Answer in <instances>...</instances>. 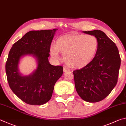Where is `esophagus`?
Returning a JSON list of instances; mask_svg holds the SVG:
<instances>
[{"mask_svg": "<svg viewBox=\"0 0 126 126\" xmlns=\"http://www.w3.org/2000/svg\"><path fill=\"white\" fill-rule=\"evenodd\" d=\"M70 70L69 69H67V68H65L64 67L63 68V72H67V71H69Z\"/></svg>", "mask_w": 126, "mask_h": 126, "instance_id": "obj_1", "label": "esophagus"}]
</instances>
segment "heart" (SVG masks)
Wrapping results in <instances>:
<instances>
[{"label": "heart", "mask_w": 126, "mask_h": 126, "mask_svg": "<svg viewBox=\"0 0 126 126\" xmlns=\"http://www.w3.org/2000/svg\"><path fill=\"white\" fill-rule=\"evenodd\" d=\"M98 45L96 37L91 35H75L59 39L56 46H52L50 54L58 59L59 51L63 54V59L69 66L72 68L85 67L95 55Z\"/></svg>", "instance_id": "heart-1"}]
</instances>
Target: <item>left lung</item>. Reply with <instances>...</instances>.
<instances>
[{
    "label": "left lung",
    "instance_id": "8db88e82",
    "mask_svg": "<svg viewBox=\"0 0 126 126\" xmlns=\"http://www.w3.org/2000/svg\"><path fill=\"white\" fill-rule=\"evenodd\" d=\"M94 35L98 45L95 56L85 67L73 71L76 91L83 100L97 102L105 98L117 82L121 58L115 43L99 30L83 32Z\"/></svg>",
    "mask_w": 126,
    "mask_h": 126
}]
</instances>
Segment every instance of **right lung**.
<instances>
[{"label":"right lung","mask_w":126,"mask_h":126,"mask_svg":"<svg viewBox=\"0 0 126 126\" xmlns=\"http://www.w3.org/2000/svg\"><path fill=\"white\" fill-rule=\"evenodd\" d=\"M57 29L30 31L13 44L9 53L5 71L12 91L24 102L41 105L51 98L55 83L62 76L63 67L53 66L48 62L50 45ZM32 55L38 67L32 74L23 76L19 73L21 57Z\"/></svg>","instance_id":"1"}]
</instances>
